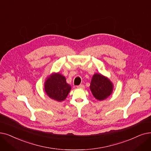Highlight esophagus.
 Segmentation results:
<instances>
[{"label": "esophagus", "instance_id": "obj_1", "mask_svg": "<svg viewBox=\"0 0 151 151\" xmlns=\"http://www.w3.org/2000/svg\"><path fill=\"white\" fill-rule=\"evenodd\" d=\"M77 88H78L83 89V88H84V86L83 84H80V85H79V86H77Z\"/></svg>", "mask_w": 151, "mask_h": 151}]
</instances>
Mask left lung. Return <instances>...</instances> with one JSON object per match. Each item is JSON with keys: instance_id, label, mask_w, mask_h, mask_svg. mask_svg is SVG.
Here are the masks:
<instances>
[{"instance_id": "left-lung-1", "label": "left lung", "mask_w": 151, "mask_h": 151, "mask_svg": "<svg viewBox=\"0 0 151 151\" xmlns=\"http://www.w3.org/2000/svg\"><path fill=\"white\" fill-rule=\"evenodd\" d=\"M90 89L96 99L103 101L112 93L114 86L108 78L100 73H96L92 78Z\"/></svg>"}]
</instances>
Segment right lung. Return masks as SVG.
<instances>
[{
    "mask_svg": "<svg viewBox=\"0 0 151 151\" xmlns=\"http://www.w3.org/2000/svg\"><path fill=\"white\" fill-rule=\"evenodd\" d=\"M66 78L59 73L50 75L44 83V91L47 95L55 101L61 102L67 97L71 90Z\"/></svg>",
    "mask_w": 151,
    "mask_h": 151,
    "instance_id": "obj_1",
    "label": "right lung"
}]
</instances>
